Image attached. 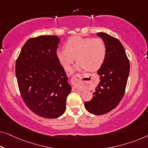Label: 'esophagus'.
Wrapping results in <instances>:
<instances>
[{"label": "esophagus", "mask_w": 148, "mask_h": 148, "mask_svg": "<svg viewBox=\"0 0 148 148\" xmlns=\"http://www.w3.org/2000/svg\"><path fill=\"white\" fill-rule=\"evenodd\" d=\"M82 81V77L80 74H75L72 77L71 82L73 85V90L75 91H81V88H79V85L81 84Z\"/></svg>", "instance_id": "obj_1"}]
</instances>
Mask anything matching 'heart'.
<instances>
[{
	"mask_svg": "<svg viewBox=\"0 0 148 148\" xmlns=\"http://www.w3.org/2000/svg\"><path fill=\"white\" fill-rule=\"evenodd\" d=\"M56 57L66 71L70 69L75 60L77 61V70L86 69L96 71L104 63L106 56V46L100 38L73 36L65 43V48L58 49Z\"/></svg>",
	"mask_w": 148,
	"mask_h": 148,
	"instance_id": "b5f03b06",
	"label": "heart"
}]
</instances>
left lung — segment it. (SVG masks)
<instances>
[{
  "label": "left lung",
  "instance_id": "left-lung-1",
  "mask_svg": "<svg viewBox=\"0 0 148 148\" xmlns=\"http://www.w3.org/2000/svg\"><path fill=\"white\" fill-rule=\"evenodd\" d=\"M97 36L106 46V56L98 73L100 82L93 93V98L84 103L89 112L96 115L104 114L118 106L125 94L130 64L125 48L118 39L106 33Z\"/></svg>",
  "mask_w": 148,
  "mask_h": 148
}]
</instances>
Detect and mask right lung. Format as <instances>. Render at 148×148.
Listing matches in <instances>:
<instances>
[{"mask_svg":"<svg viewBox=\"0 0 148 148\" xmlns=\"http://www.w3.org/2000/svg\"><path fill=\"white\" fill-rule=\"evenodd\" d=\"M60 38L40 36L25 42L15 63L21 98L34 114L46 119L61 116L71 87L56 57Z\"/></svg>","mask_w":148,"mask_h":148,"instance_id":"right-lung-1","label":"right lung"}]
</instances>
